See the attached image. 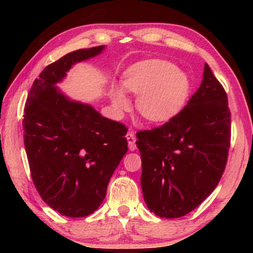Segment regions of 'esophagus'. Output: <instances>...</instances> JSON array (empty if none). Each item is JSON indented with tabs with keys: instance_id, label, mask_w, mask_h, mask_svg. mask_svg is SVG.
<instances>
[{
	"instance_id": "1",
	"label": "esophagus",
	"mask_w": 253,
	"mask_h": 253,
	"mask_svg": "<svg viewBox=\"0 0 253 253\" xmlns=\"http://www.w3.org/2000/svg\"><path fill=\"white\" fill-rule=\"evenodd\" d=\"M126 140H127V144H129V150L130 151H134L136 150V137H134V133L132 131H129V132L126 133Z\"/></svg>"
}]
</instances>
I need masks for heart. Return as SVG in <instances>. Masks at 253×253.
I'll use <instances>...</instances> for the list:
<instances>
[{"instance_id":"b5f03b06","label":"heart","mask_w":253,"mask_h":253,"mask_svg":"<svg viewBox=\"0 0 253 253\" xmlns=\"http://www.w3.org/2000/svg\"><path fill=\"white\" fill-rule=\"evenodd\" d=\"M123 86L126 91L139 94L137 108L152 122L170 120L181 109L189 93V82L174 64L161 60L143 61L127 69ZM114 107L124 112L130 107L126 94L117 89L113 96Z\"/></svg>"}]
</instances>
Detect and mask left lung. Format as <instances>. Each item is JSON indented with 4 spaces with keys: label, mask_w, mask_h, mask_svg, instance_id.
<instances>
[{
    "label": "left lung",
    "mask_w": 253,
    "mask_h": 253,
    "mask_svg": "<svg viewBox=\"0 0 253 253\" xmlns=\"http://www.w3.org/2000/svg\"><path fill=\"white\" fill-rule=\"evenodd\" d=\"M227 93L205 63L203 82L186 106L164 126L138 131L140 184L151 212L181 217L216 188L230 147Z\"/></svg>",
    "instance_id": "8db88e82"
}]
</instances>
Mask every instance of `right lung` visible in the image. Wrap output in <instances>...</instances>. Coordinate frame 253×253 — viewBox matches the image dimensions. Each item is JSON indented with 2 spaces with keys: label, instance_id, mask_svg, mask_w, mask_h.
<instances>
[{
  "label": "right lung",
  "instance_id": "add662e5",
  "mask_svg": "<svg viewBox=\"0 0 253 253\" xmlns=\"http://www.w3.org/2000/svg\"><path fill=\"white\" fill-rule=\"evenodd\" d=\"M103 48L71 51L44 68L24 108V144L34 185L44 203L69 217L98 210L127 152L126 126L92 106L71 101L54 86L75 63L96 56Z\"/></svg>",
  "mask_w": 253,
  "mask_h": 253
}]
</instances>
